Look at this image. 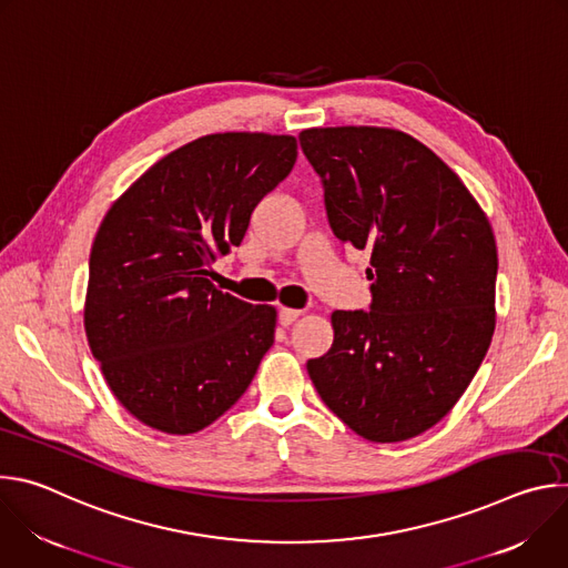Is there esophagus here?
<instances>
[{
    "mask_svg": "<svg viewBox=\"0 0 568 568\" xmlns=\"http://www.w3.org/2000/svg\"><path fill=\"white\" fill-rule=\"evenodd\" d=\"M301 316V310H292V307H281L278 310V323L281 326H290L296 318Z\"/></svg>",
    "mask_w": 568,
    "mask_h": 568,
    "instance_id": "esophagus-1",
    "label": "esophagus"
}]
</instances>
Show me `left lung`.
Returning <instances> with one entry per match:
<instances>
[{"instance_id":"left-lung-1","label":"left lung","mask_w":568,"mask_h":568,"mask_svg":"<svg viewBox=\"0 0 568 568\" xmlns=\"http://www.w3.org/2000/svg\"><path fill=\"white\" fill-rule=\"evenodd\" d=\"M301 148L321 178L342 245L371 254V310H335L331 351L307 362L328 409L373 443L440 423L495 333L497 242L460 178L390 128H310Z\"/></svg>"}]
</instances>
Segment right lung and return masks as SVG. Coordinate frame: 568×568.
I'll return each mask as SVG.
<instances>
[{
    "label": "right lung",
    "instance_id": "right-lung-1",
    "mask_svg": "<svg viewBox=\"0 0 568 568\" xmlns=\"http://www.w3.org/2000/svg\"><path fill=\"white\" fill-rule=\"evenodd\" d=\"M294 161L290 134H206L159 159L105 213L90 254L85 333L108 386L143 425L195 434L252 384L274 344L276 310L206 276Z\"/></svg>",
    "mask_w": 568,
    "mask_h": 568
}]
</instances>
